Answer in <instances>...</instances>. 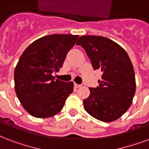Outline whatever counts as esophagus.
<instances>
[{"label":"esophagus","mask_w":149,"mask_h":149,"mask_svg":"<svg viewBox=\"0 0 149 149\" xmlns=\"http://www.w3.org/2000/svg\"><path fill=\"white\" fill-rule=\"evenodd\" d=\"M74 86L76 87V88H79V87L81 86V85H79V84H74Z\"/></svg>","instance_id":"1"}]
</instances>
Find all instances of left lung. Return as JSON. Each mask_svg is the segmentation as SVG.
<instances>
[{
    "label": "left lung",
    "instance_id": "left-lung-1",
    "mask_svg": "<svg viewBox=\"0 0 149 149\" xmlns=\"http://www.w3.org/2000/svg\"><path fill=\"white\" fill-rule=\"evenodd\" d=\"M77 45L85 49L93 69L103 72L99 86L89 88L90 96L84 100L85 111L104 122L117 120L128 110L136 90L129 56L118 43L103 36H81Z\"/></svg>",
    "mask_w": 149,
    "mask_h": 149
}]
</instances>
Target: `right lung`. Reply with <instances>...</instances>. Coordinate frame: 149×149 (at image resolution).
Here are the masks:
<instances>
[{"label": "right lung", "instance_id": "1", "mask_svg": "<svg viewBox=\"0 0 149 149\" xmlns=\"http://www.w3.org/2000/svg\"><path fill=\"white\" fill-rule=\"evenodd\" d=\"M79 36L50 35L31 43L15 70V89L24 110L35 118L56 115L73 91L72 82L55 79Z\"/></svg>", "mask_w": 149, "mask_h": 149}]
</instances>
